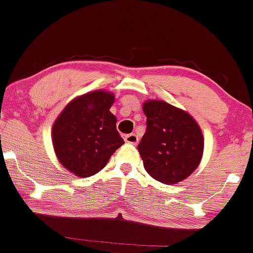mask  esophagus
<instances>
[{
    "instance_id": "34e87169",
    "label": "esophagus",
    "mask_w": 253,
    "mask_h": 253,
    "mask_svg": "<svg viewBox=\"0 0 253 253\" xmlns=\"http://www.w3.org/2000/svg\"><path fill=\"white\" fill-rule=\"evenodd\" d=\"M125 141H126V143H128V144H137L138 143V136L134 133L126 134L125 136Z\"/></svg>"
}]
</instances>
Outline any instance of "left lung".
<instances>
[{"instance_id":"8db88e82","label":"left lung","mask_w":253,"mask_h":253,"mask_svg":"<svg viewBox=\"0 0 253 253\" xmlns=\"http://www.w3.org/2000/svg\"><path fill=\"white\" fill-rule=\"evenodd\" d=\"M143 111L147 129L137 148L145 171L167 185L185 180L202 159L201 127L188 112L163 100L144 101Z\"/></svg>"}]
</instances>
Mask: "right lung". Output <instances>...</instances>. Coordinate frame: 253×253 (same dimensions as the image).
Segmentation results:
<instances>
[{"label": "right lung", "instance_id": "right-lung-1", "mask_svg": "<svg viewBox=\"0 0 253 253\" xmlns=\"http://www.w3.org/2000/svg\"><path fill=\"white\" fill-rule=\"evenodd\" d=\"M112 93L95 90L67 104L52 126V145L58 162L68 171L89 177L104 169L124 144L110 108Z\"/></svg>", "mask_w": 253, "mask_h": 253}]
</instances>
